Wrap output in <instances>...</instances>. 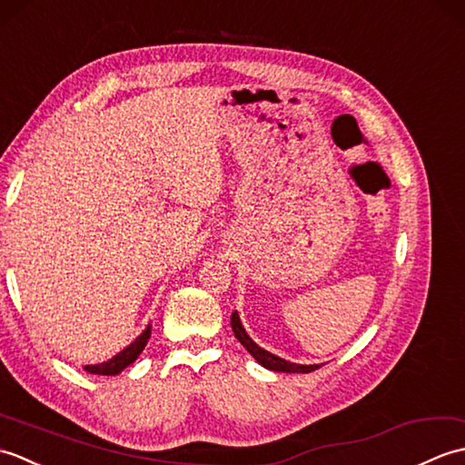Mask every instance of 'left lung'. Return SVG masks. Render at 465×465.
Instances as JSON below:
<instances>
[{"mask_svg": "<svg viewBox=\"0 0 465 465\" xmlns=\"http://www.w3.org/2000/svg\"><path fill=\"white\" fill-rule=\"evenodd\" d=\"M232 330H233V335L240 340L243 348L248 350L253 355V358L258 360V363L263 365V368L273 370V371H285V373H310V371H315L318 368H322V365H318V363H315V365H300V363L285 361V360L278 358V355L262 350L260 345L255 343L248 333H245L238 312L232 313Z\"/></svg>", "mask_w": 465, "mask_h": 465, "instance_id": "1", "label": "left lung"}]
</instances>
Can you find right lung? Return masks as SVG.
Returning a JSON list of instances; mask_svg holds the SVG:
<instances>
[{
	"label": "right lung",
	"mask_w": 465,
	"mask_h": 465,
	"mask_svg": "<svg viewBox=\"0 0 465 465\" xmlns=\"http://www.w3.org/2000/svg\"><path fill=\"white\" fill-rule=\"evenodd\" d=\"M150 328H147L140 338H137L132 345H127V348L124 351H120L115 355V358H112L110 361H104V363H97V365H85V370L90 373H97V375H115L120 373L122 370H125L127 365L134 363L137 360V355H140L145 348L147 340H150Z\"/></svg>",
	"instance_id": "obj_1"
}]
</instances>
